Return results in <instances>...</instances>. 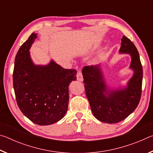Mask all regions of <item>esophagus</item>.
<instances>
[{
    "label": "esophagus",
    "mask_w": 153,
    "mask_h": 153,
    "mask_svg": "<svg viewBox=\"0 0 153 153\" xmlns=\"http://www.w3.org/2000/svg\"><path fill=\"white\" fill-rule=\"evenodd\" d=\"M76 77H77V79L78 80V81H79V82H82L83 81V76H82V71L81 70L77 71Z\"/></svg>",
    "instance_id": "esophagus-1"
}]
</instances>
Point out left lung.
I'll use <instances>...</instances> for the list:
<instances>
[{
    "label": "left lung",
    "mask_w": 153,
    "mask_h": 153,
    "mask_svg": "<svg viewBox=\"0 0 153 153\" xmlns=\"http://www.w3.org/2000/svg\"><path fill=\"white\" fill-rule=\"evenodd\" d=\"M120 52L130 54V67L134 71L125 89L108 90L99 65L85 66L82 69L85 91L93 115L98 120L107 123H118L128 117L138 107L142 94L143 71L138 50L123 36Z\"/></svg>",
    "instance_id": "obj_1"
}]
</instances>
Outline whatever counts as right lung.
<instances>
[{"label":"right lung","mask_w":153,"mask_h":153,"mask_svg":"<svg viewBox=\"0 0 153 153\" xmlns=\"http://www.w3.org/2000/svg\"><path fill=\"white\" fill-rule=\"evenodd\" d=\"M37 37L32 33L21 46L13 73L17 103L24 115L36 124L47 126L63 118L69 102V85L76 80V69H63L53 61L35 65L30 48Z\"/></svg>","instance_id":"add662e5"}]
</instances>
